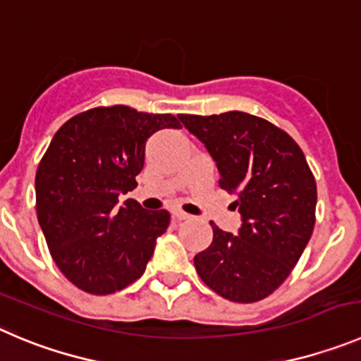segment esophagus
I'll return each mask as SVG.
<instances>
[{"label":"esophagus","instance_id":"obj_1","mask_svg":"<svg viewBox=\"0 0 361 361\" xmlns=\"http://www.w3.org/2000/svg\"><path fill=\"white\" fill-rule=\"evenodd\" d=\"M173 217L178 219V221H187V219H190L192 215L185 214V212H181V210H173Z\"/></svg>","mask_w":361,"mask_h":361}]
</instances>
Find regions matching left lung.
I'll list each match as a JSON object with an SVG mask.
<instances>
[{
	"label": "left lung",
	"instance_id": "left-lung-1",
	"mask_svg": "<svg viewBox=\"0 0 361 361\" xmlns=\"http://www.w3.org/2000/svg\"><path fill=\"white\" fill-rule=\"evenodd\" d=\"M207 146L219 185L237 194L238 235L210 222L214 240L194 257L207 287L233 302H257L281 285L301 258L313 226L317 183L305 153L287 131L245 112L180 114Z\"/></svg>",
	"mask_w": 361,
	"mask_h": 361
}]
</instances>
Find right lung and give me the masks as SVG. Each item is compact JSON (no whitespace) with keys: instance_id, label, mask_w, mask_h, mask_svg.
<instances>
[{"instance_id":"obj_1","label":"right lung","mask_w":361,"mask_h":361,"mask_svg":"<svg viewBox=\"0 0 361 361\" xmlns=\"http://www.w3.org/2000/svg\"><path fill=\"white\" fill-rule=\"evenodd\" d=\"M178 126L171 114L112 104L76 114L49 142L35 174L37 219L56 267L80 290L114 294L146 271L171 215L135 200L121 207L119 194L137 187L146 140Z\"/></svg>"}]
</instances>
